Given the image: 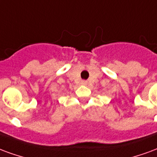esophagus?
<instances>
[{
	"mask_svg": "<svg viewBox=\"0 0 157 157\" xmlns=\"http://www.w3.org/2000/svg\"><path fill=\"white\" fill-rule=\"evenodd\" d=\"M87 83H88V82H87L86 80H82L81 81V84H83V85H86Z\"/></svg>",
	"mask_w": 157,
	"mask_h": 157,
	"instance_id": "1",
	"label": "esophagus"
}]
</instances>
